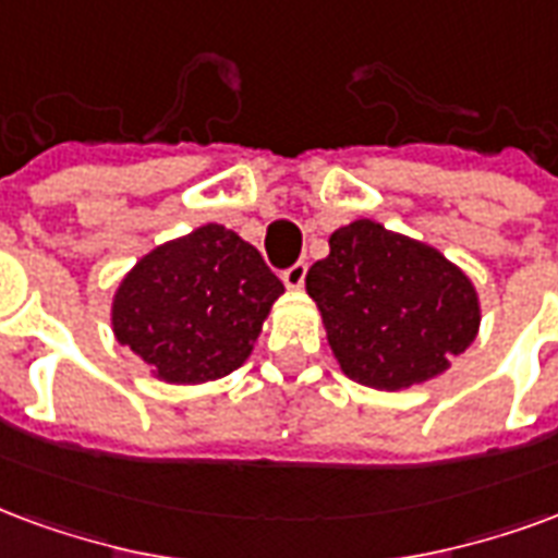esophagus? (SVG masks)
Here are the masks:
<instances>
[{"label":"esophagus","mask_w":558,"mask_h":558,"mask_svg":"<svg viewBox=\"0 0 558 558\" xmlns=\"http://www.w3.org/2000/svg\"><path fill=\"white\" fill-rule=\"evenodd\" d=\"M280 278L287 283V290H301V287H304V278H307V263H295V266L287 268Z\"/></svg>","instance_id":"34e87169"}]
</instances>
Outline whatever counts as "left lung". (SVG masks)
Listing matches in <instances>:
<instances>
[{"label": "left lung", "mask_w": 558, "mask_h": 558, "mask_svg": "<svg viewBox=\"0 0 558 558\" xmlns=\"http://www.w3.org/2000/svg\"><path fill=\"white\" fill-rule=\"evenodd\" d=\"M331 254L307 271L342 375L373 390H408L449 369L482 325L473 280L435 245L357 218L333 230Z\"/></svg>", "instance_id": "left-lung-1"}]
</instances>
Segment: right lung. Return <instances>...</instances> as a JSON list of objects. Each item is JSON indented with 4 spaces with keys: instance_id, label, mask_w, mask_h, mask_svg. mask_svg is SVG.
I'll use <instances>...</instances> for the list:
<instances>
[{
    "instance_id": "obj_1",
    "label": "right lung",
    "mask_w": 558,
    "mask_h": 558,
    "mask_svg": "<svg viewBox=\"0 0 558 558\" xmlns=\"http://www.w3.org/2000/svg\"><path fill=\"white\" fill-rule=\"evenodd\" d=\"M283 295L251 242L201 225L147 251L111 295V333L165 384L225 378L254 352Z\"/></svg>"
}]
</instances>
